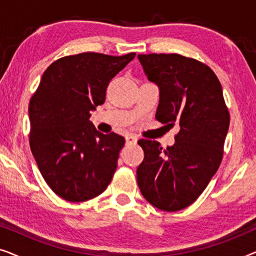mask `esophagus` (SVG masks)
Here are the masks:
<instances>
[{"label":"esophagus","mask_w":256,"mask_h":256,"mask_svg":"<svg viewBox=\"0 0 256 256\" xmlns=\"http://www.w3.org/2000/svg\"><path fill=\"white\" fill-rule=\"evenodd\" d=\"M126 142L128 143V144H135L136 142H138V138H136L135 135H127L126 136Z\"/></svg>","instance_id":"obj_1"}]
</instances>
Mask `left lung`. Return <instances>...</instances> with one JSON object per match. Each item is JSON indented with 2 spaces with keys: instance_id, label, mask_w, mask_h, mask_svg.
<instances>
[{
  "instance_id": "8db88e82",
  "label": "left lung",
  "mask_w": 256,
  "mask_h": 256,
  "mask_svg": "<svg viewBox=\"0 0 256 256\" xmlns=\"http://www.w3.org/2000/svg\"><path fill=\"white\" fill-rule=\"evenodd\" d=\"M144 73L160 88L156 118L180 124L174 144L140 140L144 160L136 171L146 200L180 211L202 194L218 170L230 127L222 84L204 62L177 54H138Z\"/></svg>"
}]
</instances>
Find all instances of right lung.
Here are the masks:
<instances>
[{"mask_svg": "<svg viewBox=\"0 0 256 256\" xmlns=\"http://www.w3.org/2000/svg\"><path fill=\"white\" fill-rule=\"evenodd\" d=\"M134 57L66 56L45 70L31 98V152L48 186L65 200L96 197L113 178L124 138L98 132L90 110L104 102L108 84Z\"/></svg>", "mask_w": 256, "mask_h": 256, "instance_id": "1", "label": "right lung"}]
</instances>
